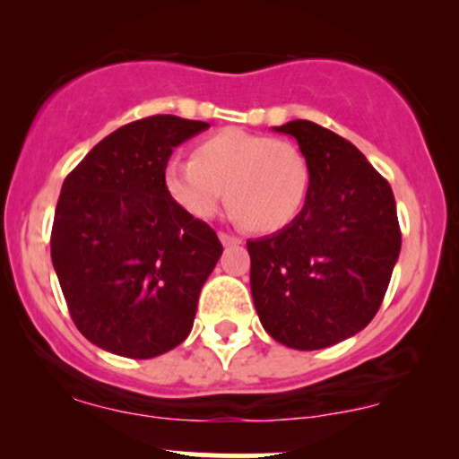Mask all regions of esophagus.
I'll return each mask as SVG.
<instances>
[{
    "label": "esophagus",
    "mask_w": 459,
    "mask_h": 459,
    "mask_svg": "<svg viewBox=\"0 0 459 459\" xmlns=\"http://www.w3.org/2000/svg\"><path fill=\"white\" fill-rule=\"evenodd\" d=\"M220 241H222L224 246H239L241 239L237 235H230V233H220Z\"/></svg>",
    "instance_id": "1"
}]
</instances>
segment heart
Listing matches in <instances>:
<instances>
[{
	"label": "heart",
	"instance_id": "b5f03b06",
	"mask_svg": "<svg viewBox=\"0 0 459 459\" xmlns=\"http://www.w3.org/2000/svg\"><path fill=\"white\" fill-rule=\"evenodd\" d=\"M161 181L172 203L194 218H212L226 192V207L244 229L276 233L302 212L310 168L291 142L226 129L198 142L192 160L170 157Z\"/></svg>",
	"mask_w": 459,
	"mask_h": 459
}]
</instances>
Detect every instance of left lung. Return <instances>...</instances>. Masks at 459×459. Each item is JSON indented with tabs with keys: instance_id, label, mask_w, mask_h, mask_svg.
Segmentation results:
<instances>
[{
	"instance_id": "8db88e82",
	"label": "left lung",
	"mask_w": 459,
	"mask_h": 459,
	"mask_svg": "<svg viewBox=\"0 0 459 459\" xmlns=\"http://www.w3.org/2000/svg\"><path fill=\"white\" fill-rule=\"evenodd\" d=\"M310 168L302 212L273 235L247 241L250 289L267 334L291 350H324L376 317L402 250L393 189L334 131L291 120Z\"/></svg>"
}]
</instances>
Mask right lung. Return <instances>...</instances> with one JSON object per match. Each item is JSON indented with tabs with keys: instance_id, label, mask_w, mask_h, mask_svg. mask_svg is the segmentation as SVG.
Instances as JSON below:
<instances>
[{
	"instance_id": "add662e5",
	"label": "right lung",
	"mask_w": 459,
	"mask_h": 459,
	"mask_svg": "<svg viewBox=\"0 0 459 459\" xmlns=\"http://www.w3.org/2000/svg\"><path fill=\"white\" fill-rule=\"evenodd\" d=\"M209 129L160 114L116 129L62 183L51 261L68 313L91 343L155 358L187 339L222 255L218 235L163 189L172 149Z\"/></svg>"
}]
</instances>
